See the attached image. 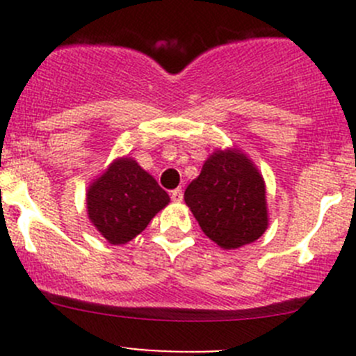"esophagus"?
<instances>
[{
    "instance_id": "34e87169",
    "label": "esophagus",
    "mask_w": 356,
    "mask_h": 356,
    "mask_svg": "<svg viewBox=\"0 0 356 356\" xmlns=\"http://www.w3.org/2000/svg\"><path fill=\"white\" fill-rule=\"evenodd\" d=\"M170 198L172 201H175V203H181L182 198H184V193H182L181 188L174 189V191H170Z\"/></svg>"
}]
</instances>
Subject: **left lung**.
Wrapping results in <instances>:
<instances>
[{
  "mask_svg": "<svg viewBox=\"0 0 356 356\" xmlns=\"http://www.w3.org/2000/svg\"><path fill=\"white\" fill-rule=\"evenodd\" d=\"M184 200L201 231L224 250L257 241L268 225L264 179L236 149L208 158Z\"/></svg>",
  "mask_w": 356,
  "mask_h": 356,
  "instance_id": "1",
  "label": "left lung"
}]
</instances>
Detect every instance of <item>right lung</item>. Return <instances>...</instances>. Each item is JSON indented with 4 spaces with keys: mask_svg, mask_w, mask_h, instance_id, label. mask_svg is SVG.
I'll return each instance as SVG.
<instances>
[{
    "mask_svg": "<svg viewBox=\"0 0 356 356\" xmlns=\"http://www.w3.org/2000/svg\"><path fill=\"white\" fill-rule=\"evenodd\" d=\"M167 193L132 158H120L88 191V213L111 245H125L141 234L168 204Z\"/></svg>",
    "mask_w": 356,
    "mask_h": 356,
    "instance_id": "right-lung-1",
    "label": "right lung"
}]
</instances>
